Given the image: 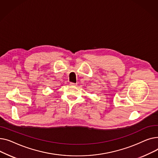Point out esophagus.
<instances>
[{"label": "esophagus", "mask_w": 158, "mask_h": 158, "mask_svg": "<svg viewBox=\"0 0 158 158\" xmlns=\"http://www.w3.org/2000/svg\"><path fill=\"white\" fill-rule=\"evenodd\" d=\"M70 86H77V84L76 83H73V82H70Z\"/></svg>", "instance_id": "esophagus-1"}]
</instances>
